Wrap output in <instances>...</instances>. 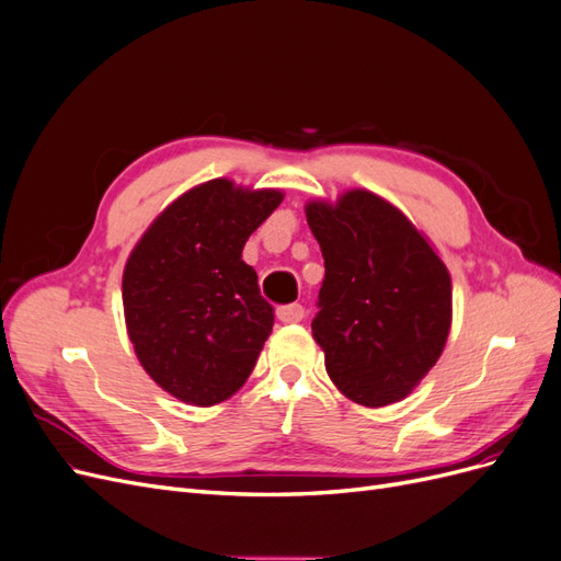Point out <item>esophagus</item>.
Segmentation results:
<instances>
[{
	"mask_svg": "<svg viewBox=\"0 0 561 561\" xmlns=\"http://www.w3.org/2000/svg\"><path fill=\"white\" fill-rule=\"evenodd\" d=\"M276 316L280 322H299L304 320V307L301 304H287V307H280L276 311Z\"/></svg>",
	"mask_w": 561,
	"mask_h": 561,
	"instance_id": "1",
	"label": "esophagus"
}]
</instances>
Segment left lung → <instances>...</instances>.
I'll list each match as a JSON object with an SVG mask.
<instances>
[{
    "label": "left lung",
    "mask_w": 561,
    "mask_h": 561,
    "mask_svg": "<svg viewBox=\"0 0 561 561\" xmlns=\"http://www.w3.org/2000/svg\"><path fill=\"white\" fill-rule=\"evenodd\" d=\"M307 222L325 260L311 330L330 379L365 407L407 398L449 336L445 262L393 203L365 190L307 203Z\"/></svg>",
    "instance_id": "1"
}]
</instances>
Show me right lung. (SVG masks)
Masks as SVG:
<instances>
[{"label":"right lung","instance_id":"1","mask_svg":"<svg viewBox=\"0 0 561 561\" xmlns=\"http://www.w3.org/2000/svg\"><path fill=\"white\" fill-rule=\"evenodd\" d=\"M280 201L278 190L203 182L175 198L133 248L122 283L126 330L165 393L210 407L250 377L274 328V307L241 254Z\"/></svg>","mask_w":561,"mask_h":561}]
</instances>
